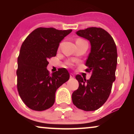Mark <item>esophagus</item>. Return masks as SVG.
<instances>
[{"mask_svg":"<svg viewBox=\"0 0 134 134\" xmlns=\"http://www.w3.org/2000/svg\"><path fill=\"white\" fill-rule=\"evenodd\" d=\"M70 78L71 79L74 78V75L73 74H72V73H71V74H70Z\"/></svg>","mask_w":134,"mask_h":134,"instance_id":"34e87169","label":"esophagus"}]
</instances>
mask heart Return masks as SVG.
I'll return each mask as SVG.
<instances>
[{
  "label": "heart",
  "instance_id": "obj_1",
  "mask_svg": "<svg viewBox=\"0 0 134 134\" xmlns=\"http://www.w3.org/2000/svg\"><path fill=\"white\" fill-rule=\"evenodd\" d=\"M79 40V41H82V40H81V39H79V40Z\"/></svg>",
  "mask_w": 134,
  "mask_h": 134
}]
</instances>
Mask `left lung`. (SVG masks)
<instances>
[{
	"mask_svg": "<svg viewBox=\"0 0 134 134\" xmlns=\"http://www.w3.org/2000/svg\"><path fill=\"white\" fill-rule=\"evenodd\" d=\"M76 34L88 40L91 51L85 65L87 72H92L90 79L77 75L78 89L72 94L74 105L85 111H94L106 102L115 80L117 49L110 35L102 28L90 27Z\"/></svg>",
	"mask_w": 134,
	"mask_h": 134,
	"instance_id": "obj_1",
	"label": "left lung"
}]
</instances>
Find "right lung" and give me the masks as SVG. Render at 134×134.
Segmentation results:
<instances>
[{"mask_svg": "<svg viewBox=\"0 0 134 134\" xmlns=\"http://www.w3.org/2000/svg\"><path fill=\"white\" fill-rule=\"evenodd\" d=\"M72 30L40 27L25 38L18 58L17 87L24 104L30 109L43 111L54 105L55 92L69 79L65 68L50 74L48 60L56 56L60 43Z\"/></svg>", "mask_w": 134, "mask_h": 134, "instance_id": "add662e5", "label": "right lung"}]
</instances>
